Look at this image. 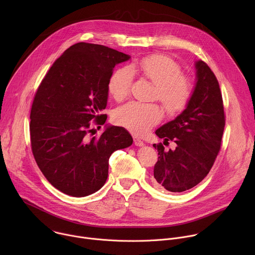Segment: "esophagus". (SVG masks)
Wrapping results in <instances>:
<instances>
[{"instance_id": "1", "label": "esophagus", "mask_w": 255, "mask_h": 255, "mask_svg": "<svg viewBox=\"0 0 255 255\" xmlns=\"http://www.w3.org/2000/svg\"><path fill=\"white\" fill-rule=\"evenodd\" d=\"M134 144L136 145V146H143V145H144V142H143L141 139H139V138L135 137V138H134Z\"/></svg>"}]
</instances>
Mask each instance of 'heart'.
Instances as JSON below:
<instances>
[{"label": "heart", "mask_w": 255, "mask_h": 255, "mask_svg": "<svg viewBox=\"0 0 255 255\" xmlns=\"http://www.w3.org/2000/svg\"><path fill=\"white\" fill-rule=\"evenodd\" d=\"M135 71L141 72L155 85L154 97L169 113L183 110L188 104L192 92L190 80L180 75L181 69L176 62L160 54L146 56L130 67L115 70L108 83L109 93L115 100L121 101L128 96ZM161 116L156 104L129 102L116 109L113 119L130 132L144 135L160 121Z\"/></svg>", "instance_id": "obj_1"}]
</instances>
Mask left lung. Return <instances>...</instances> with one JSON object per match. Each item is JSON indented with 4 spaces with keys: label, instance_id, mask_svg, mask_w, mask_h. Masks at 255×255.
<instances>
[{
    "label": "left lung",
    "instance_id": "8db88e82",
    "mask_svg": "<svg viewBox=\"0 0 255 255\" xmlns=\"http://www.w3.org/2000/svg\"><path fill=\"white\" fill-rule=\"evenodd\" d=\"M196 84L186 109L155 134L176 143L174 150L157 148L158 161L153 184L159 189L180 193L197 186L207 176L220 150L225 126L222 95L214 72L203 60L195 62Z\"/></svg>",
    "mask_w": 255,
    "mask_h": 255
}]
</instances>
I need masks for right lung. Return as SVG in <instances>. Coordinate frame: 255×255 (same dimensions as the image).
I'll return each instance as SVG.
<instances>
[{
  "label": "right lung",
  "mask_w": 255,
  "mask_h": 255,
  "mask_svg": "<svg viewBox=\"0 0 255 255\" xmlns=\"http://www.w3.org/2000/svg\"><path fill=\"white\" fill-rule=\"evenodd\" d=\"M130 58L104 45L77 43L55 60L35 95L32 152L47 180L65 195L81 198L98 192L108 178L111 154L133 143L125 128L108 124L100 137L90 136L94 124L107 120L100 114L114 67Z\"/></svg>",
  "instance_id": "obj_1"
}]
</instances>
